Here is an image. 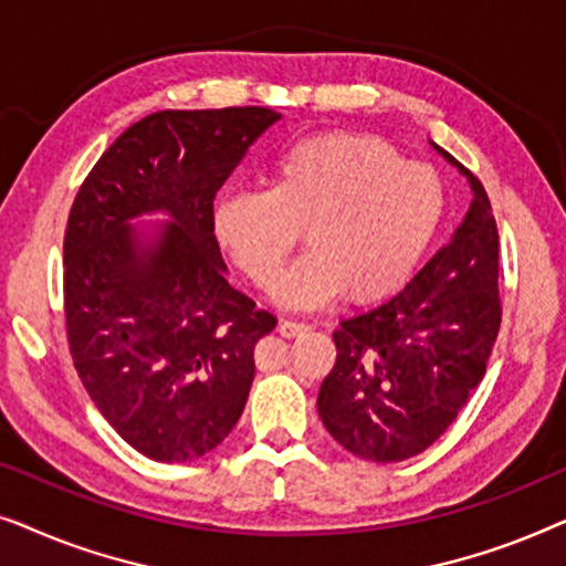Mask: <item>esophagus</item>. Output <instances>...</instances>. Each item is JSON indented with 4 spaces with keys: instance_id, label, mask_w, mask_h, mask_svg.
Wrapping results in <instances>:
<instances>
[{
    "instance_id": "1",
    "label": "esophagus",
    "mask_w": 566,
    "mask_h": 566,
    "mask_svg": "<svg viewBox=\"0 0 566 566\" xmlns=\"http://www.w3.org/2000/svg\"><path fill=\"white\" fill-rule=\"evenodd\" d=\"M308 329H312V327H308L306 322H296V319H281V322H277V332H281L283 337H298Z\"/></svg>"
}]
</instances>
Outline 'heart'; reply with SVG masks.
Wrapping results in <instances>:
<instances>
[{
  "instance_id": "1",
  "label": "heart",
  "mask_w": 566,
  "mask_h": 566,
  "mask_svg": "<svg viewBox=\"0 0 566 566\" xmlns=\"http://www.w3.org/2000/svg\"><path fill=\"white\" fill-rule=\"evenodd\" d=\"M446 213V188L424 161L350 130L285 146L268 190H227L213 237L254 285L268 289L307 229L310 250L277 279L273 298L319 308L347 291L358 304L397 293L420 265Z\"/></svg>"
}]
</instances>
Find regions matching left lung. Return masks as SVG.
I'll return each mask as SVG.
<instances>
[{
    "label": "left lung",
    "mask_w": 566,
    "mask_h": 566,
    "mask_svg": "<svg viewBox=\"0 0 566 566\" xmlns=\"http://www.w3.org/2000/svg\"><path fill=\"white\" fill-rule=\"evenodd\" d=\"M432 149L469 180V211L397 296L339 322L335 368L316 397L329 436L376 463L412 459L451 428L484 378L502 322L490 198L459 159Z\"/></svg>",
    "instance_id": "left-lung-1"
}]
</instances>
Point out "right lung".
I'll return each instance as SVG.
<instances>
[{"instance_id":"1","label":"right lung","mask_w":566,"mask_h":566,"mask_svg":"<svg viewBox=\"0 0 566 566\" xmlns=\"http://www.w3.org/2000/svg\"><path fill=\"white\" fill-rule=\"evenodd\" d=\"M277 118L254 105L151 113L115 138L74 198L69 350L99 415L151 461L200 459L244 412L254 345L275 316L229 285L213 198ZM144 212L170 221L130 228Z\"/></svg>"}]
</instances>
